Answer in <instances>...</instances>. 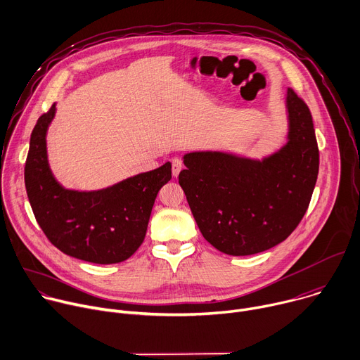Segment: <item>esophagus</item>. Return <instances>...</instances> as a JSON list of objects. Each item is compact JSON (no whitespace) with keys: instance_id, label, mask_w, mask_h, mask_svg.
<instances>
[{"instance_id":"esophagus-1","label":"esophagus","mask_w":360,"mask_h":360,"mask_svg":"<svg viewBox=\"0 0 360 360\" xmlns=\"http://www.w3.org/2000/svg\"><path fill=\"white\" fill-rule=\"evenodd\" d=\"M183 169V163L180 159H173L172 160V173H173V177H177L179 173L181 172Z\"/></svg>"}]
</instances>
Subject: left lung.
<instances>
[{
	"instance_id": "left-lung-1",
	"label": "left lung",
	"mask_w": 360,
	"mask_h": 360,
	"mask_svg": "<svg viewBox=\"0 0 360 360\" xmlns=\"http://www.w3.org/2000/svg\"><path fill=\"white\" fill-rule=\"evenodd\" d=\"M286 143L264 159L227 152L183 156L179 183L202 237L229 255L269 250L298 227L319 170V150L307 103L286 91Z\"/></svg>"
}]
</instances>
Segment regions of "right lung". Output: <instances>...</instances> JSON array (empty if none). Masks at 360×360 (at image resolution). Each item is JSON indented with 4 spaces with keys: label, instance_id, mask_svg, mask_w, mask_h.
Segmentation results:
<instances>
[{
    "label": "right lung",
    "instance_id": "1",
    "mask_svg": "<svg viewBox=\"0 0 360 360\" xmlns=\"http://www.w3.org/2000/svg\"><path fill=\"white\" fill-rule=\"evenodd\" d=\"M55 112L53 103L38 119L25 162V188L35 219L63 254L94 264L122 262L145 240L158 193L172 179V165L102 190L65 188L53 177L46 153V131Z\"/></svg>",
    "mask_w": 360,
    "mask_h": 360
}]
</instances>
